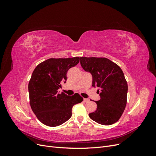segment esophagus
<instances>
[{
  "mask_svg": "<svg viewBox=\"0 0 156 156\" xmlns=\"http://www.w3.org/2000/svg\"><path fill=\"white\" fill-rule=\"evenodd\" d=\"M83 100H84V102H89V101H90L89 99H87V98H84Z\"/></svg>",
  "mask_w": 156,
  "mask_h": 156,
  "instance_id": "esophagus-1",
  "label": "esophagus"
}]
</instances>
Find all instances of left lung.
<instances>
[{"label": "left lung", "instance_id": "1", "mask_svg": "<svg viewBox=\"0 0 156 156\" xmlns=\"http://www.w3.org/2000/svg\"><path fill=\"white\" fill-rule=\"evenodd\" d=\"M83 68L92 75V87H98L101 99L97 109L89 117L101 125H111L119 120L127 103V83L119 66L107 58L81 57Z\"/></svg>", "mask_w": 156, "mask_h": 156}]
</instances>
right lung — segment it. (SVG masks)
<instances>
[{
  "mask_svg": "<svg viewBox=\"0 0 156 156\" xmlns=\"http://www.w3.org/2000/svg\"><path fill=\"white\" fill-rule=\"evenodd\" d=\"M79 57L49 58L41 62L33 71L29 83L30 105L42 124L56 127L72 115L74 105L83 101L79 94L70 96L58 89L67 80L68 71L79 62Z\"/></svg>",
  "mask_w": 156,
  "mask_h": 156,
  "instance_id": "obj_1",
  "label": "right lung"
}]
</instances>
